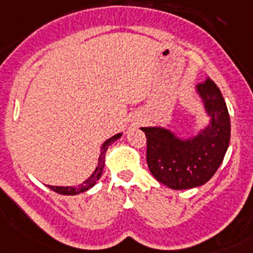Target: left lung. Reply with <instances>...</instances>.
I'll return each instance as SVG.
<instances>
[{"instance_id": "1", "label": "left lung", "mask_w": 253, "mask_h": 253, "mask_svg": "<svg viewBox=\"0 0 253 253\" xmlns=\"http://www.w3.org/2000/svg\"><path fill=\"white\" fill-rule=\"evenodd\" d=\"M211 123L182 140L161 127H141L147 137V164L156 179L173 190L207 183L223 161L230 143V116L219 88L211 78L198 84Z\"/></svg>"}]
</instances>
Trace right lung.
Segmentation results:
<instances>
[{"mask_svg":"<svg viewBox=\"0 0 253 253\" xmlns=\"http://www.w3.org/2000/svg\"><path fill=\"white\" fill-rule=\"evenodd\" d=\"M121 135L122 133H117L113 137H110L109 140H106L104 144H102L101 148V153H100V157H98V165L97 168L94 169L93 174H92L89 178H88L85 182H83L82 184H79L78 187H58V186H48L50 190H53L54 192L59 195H77V194H82L84 191L89 190L91 187H93L96 184L98 179H100V176L102 174V170H104V166H105V153L108 151L109 145H112L117 139H120Z\"/></svg>","mask_w":253,"mask_h":253,"instance_id":"add662e5","label":"right lung"}]
</instances>
